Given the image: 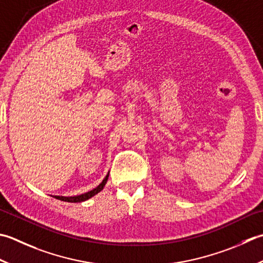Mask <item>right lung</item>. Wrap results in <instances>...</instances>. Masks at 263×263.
I'll list each match as a JSON object with an SVG mask.
<instances>
[{
    "label": "right lung",
    "mask_w": 263,
    "mask_h": 263,
    "mask_svg": "<svg viewBox=\"0 0 263 263\" xmlns=\"http://www.w3.org/2000/svg\"><path fill=\"white\" fill-rule=\"evenodd\" d=\"M108 176H109V173L107 174L106 178L102 180V182L99 184V186L96 187L95 189L90 190V192H87L85 194H82V195H79V196H71V197H64V196H53L54 198L57 199H60V200H64V202H69V203H81V202H84V200L91 198L92 196H95L96 194L100 193L102 189H104L105 184L107 182L108 180Z\"/></svg>",
    "instance_id": "1"
}]
</instances>
